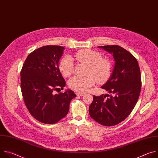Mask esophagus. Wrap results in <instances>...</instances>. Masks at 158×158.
Segmentation results:
<instances>
[{
	"instance_id": "obj_1",
	"label": "esophagus",
	"mask_w": 158,
	"mask_h": 158,
	"mask_svg": "<svg viewBox=\"0 0 158 158\" xmlns=\"http://www.w3.org/2000/svg\"><path fill=\"white\" fill-rule=\"evenodd\" d=\"M76 94H77L78 96H84V94H83V93H76Z\"/></svg>"
}]
</instances>
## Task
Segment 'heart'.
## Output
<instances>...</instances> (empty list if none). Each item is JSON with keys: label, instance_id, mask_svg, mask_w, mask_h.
I'll return each instance as SVG.
<instances>
[{"label": "heart", "instance_id": "b5f03b06", "mask_svg": "<svg viewBox=\"0 0 158 158\" xmlns=\"http://www.w3.org/2000/svg\"><path fill=\"white\" fill-rule=\"evenodd\" d=\"M77 61L87 66L85 77H74L69 81V87L75 91L86 93L92 87L96 80L98 82H105L109 77L111 70L110 62L102 58L101 54L93 50L82 49L76 54ZM59 70L63 76H71L74 71L73 59L69 56H65L60 60L59 65Z\"/></svg>", "mask_w": 158, "mask_h": 158}]
</instances>
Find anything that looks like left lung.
I'll return each instance as SVG.
<instances>
[{
  "instance_id": "8db88e82",
  "label": "left lung",
  "mask_w": 158,
  "mask_h": 158,
  "mask_svg": "<svg viewBox=\"0 0 158 158\" xmlns=\"http://www.w3.org/2000/svg\"><path fill=\"white\" fill-rule=\"evenodd\" d=\"M98 48L112 54L115 61L110 77L101 87L112 94L93 96L89 112L100 124L114 126L124 121L137 103L141 88L140 69L137 59L122 47Z\"/></svg>"
}]
</instances>
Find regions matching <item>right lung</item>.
<instances>
[{"mask_svg": "<svg viewBox=\"0 0 158 158\" xmlns=\"http://www.w3.org/2000/svg\"><path fill=\"white\" fill-rule=\"evenodd\" d=\"M65 48L42 46L27 56L20 72V87L25 104L31 114L44 124H55L69 112V104L76 97L72 90L54 94L63 89L65 82L59 68Z\"/></svg>", "mask_w": 158, "mask_h": 158, "instance_id": "right-lung-1", "label": "right lung"}]
</instances>
